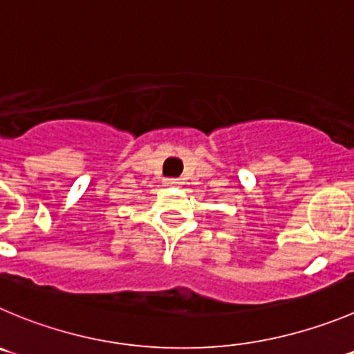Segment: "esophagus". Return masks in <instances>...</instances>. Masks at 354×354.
Segmentation results:
<instances>
[{
    "label": "esophagus",
    "mask_w": 354,
    "mask_h": 354,
    "mask_svg": "<svg viewBox=\"0 0 354 354\" xmlns=\"http://www.w3.org/2000/svg\"><path fill=\"white\" fill-rule=\"evenodd\" d=\"M163 183H165V186H179L180 180L179 179H165Z\"/></svg>",
    "instance_id": "esophagus-1"
}]
</instances>
